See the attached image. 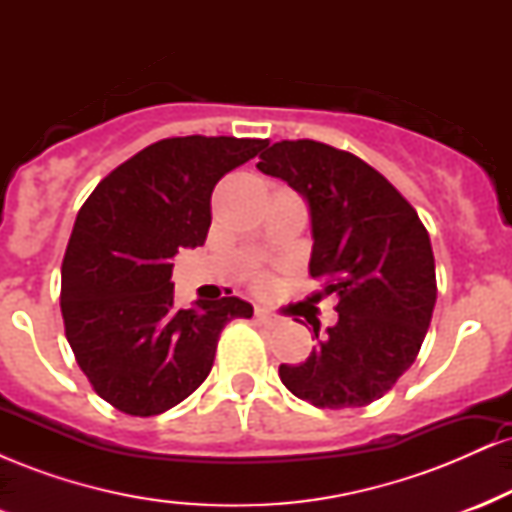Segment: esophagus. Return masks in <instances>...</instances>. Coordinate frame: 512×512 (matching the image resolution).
Masks as SVG:
<instances>
[{"mask_svg":"<svg viewBox=\"0 0 512 512\" xmlns=\"http://www.w3.org/2000/svg\"><path fill=\"white\" fill-rule=\"evenodd\" d=\"M255 317H257V322H260V325H264V327L281 325V317H276L274 313H269L267 308H255Z\"/></svg>","mask_w":512,"mask_h":512,"instance_id":"34e87169","label":"esophagus"}]
</instances>
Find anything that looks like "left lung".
Masks as SVG:
<instances>
[{
  "label": "left lung",
  "instance_id": "1",
  "mask_svg": "<svg viewBox=\"0 0 512 512\" xmlns=\"http://www.w3.org/2000/svg\"><path fill=\"white\" fill-rule=\"evenodd\" d=\"M257 168L286 180L310 207V276L337 293L339 320L279 378L320 409L366 407L419 356L436 305V260L419 214L366 161L313 139L276 142Z\"/></svg>",
  "mask_w": 512,
  "mask_h": 512
}]
</instances>
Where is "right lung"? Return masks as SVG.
Listing matches in <instances>:
<instances>
[{
  "instance_id": "1",
  "label": "right lung",
  "mask_w": 512,
  "mask_h": 512,
  "mask_svg": "<svg viewBox=\"0 0 512 512\" xmlns=\"http://www.w3.org/2000/svg\"><path fill=\"white\" fill-rule=\"evenodd\" d=\"M267 139L173 137L146 146L98 182L62 262L64 334L88 383L129 416L190 397L214 366L221 330L252 305L236 296L175 305L173 260L199 248L211 192Z\"/></svg>"
}]
</instances>
